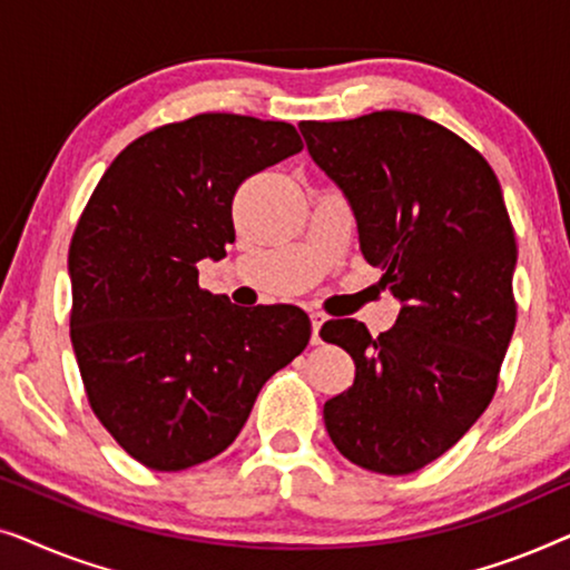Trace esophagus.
Returning a JSON list of instances; mask_svg holds the SVG:
<instances>
[{"mask_svg":"<svg viewBox=\"0 0 570 570\" xmlns=\"http://www.w3.org/2000/svg\"><path fill=\"white\" fill-rule=\"evenodd\" d=\"M324 314H311V342L314 345H322V326H324Z\"/></svg>","mask_w":570,"mask_h":570,"instance_id":"1","label":"esophagus"}]
</instances>
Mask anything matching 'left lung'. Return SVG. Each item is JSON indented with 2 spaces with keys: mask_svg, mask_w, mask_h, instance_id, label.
Returning a JSON list of instances; mask_svg holds the SVG:
<instances>
[{
  "mask_svg": "<svg viewBox=\"0 0 570 570\" xmlns=\"http://www.w3.org/2000/svg\"><path fill=\"white\" fill-rule=\"evenodd\" d=\"M298 129L402 306L379 337L355 318L322 326V340L355 361L353 386L324 404L326 433L363 470L417 472L485 412L517 326V240L501 184L474 147L417 114Z\"/></svg>",
  "mask_w": 570,
  "mask_h": 570,
  "instance_id": "left-lung-1",
  "label": "left lung"
}]
</instances>
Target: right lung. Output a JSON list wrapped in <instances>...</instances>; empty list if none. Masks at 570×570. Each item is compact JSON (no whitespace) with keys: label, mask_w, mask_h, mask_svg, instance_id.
<instances>
[{"label":"right lung","mask_w":570,"mask_h":570,"mask_svg":"<svg viewBox=\"0 0 570 570\" xmlns=\"http://www.w3.org/2000/svg\"><path fill=\"white\" fill-rule=\"evenodd\" d=\"M301 150L285 121L166 124L119 153L77 223L69 330L85 392L150 470H189L228 449L267 379L308 345L301 308L230 306L197 272L236 240L238 186Z\"/></svg>","instance_id":"obj_1"}]
</instances>
